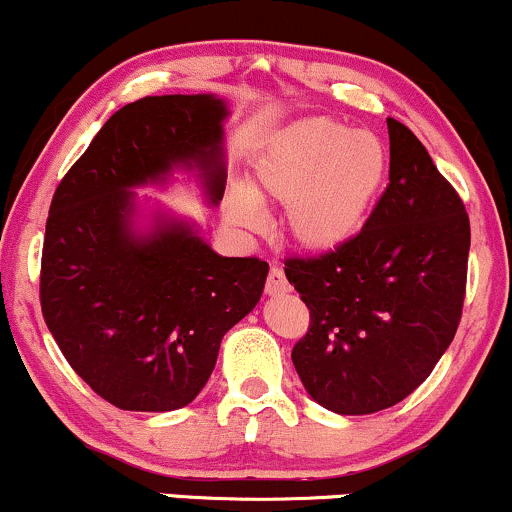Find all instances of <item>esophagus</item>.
Here are the masks:
<instances>
[{
  "mask_svg": "<svg viewBox=\"0 0 512 512\" xmlns=\"http://www.w3.org/2000/svg\"><path fill=\"white\" fill-rule=\"evenodd\" d=\"M264 291H267V295H283V293L291 291V283L286 281V276H283L281 267H272V269H269L267 286H264Z\"/></svg>",
  "mask_w": 512,
  "mask_h": 512,
  "instance_id": "obj_1",
  "label": "esophagus"
}]
</instances>
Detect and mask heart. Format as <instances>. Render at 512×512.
Listing matches in <instances>:
<instances>
[{
  "instance_id": "b5f03b06",
  "label": "heart",
  "mask_w": 512,
  "mask_h": 512,
  "mask_svg": "<svg viewBox=\"0 0 512 512\" xmlns=\"http://www.w3.org/2000/svg\"><path fill=\"white\" fill-rule=\"evenodd\" d=\"M389 147L379 135L315 116L281 128L252 162V190L226 197L240 226L262 224L260 202L283 205V236L305 252H334L367 226L389 181Z\"/></svg>"
}]
</instances>
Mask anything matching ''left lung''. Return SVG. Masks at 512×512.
Returning <instances> with one entry per match:
<instances>
[{
	"instance_id": "8db88e82",
	"label": "left lung",
	"mask_w": 512,
	"mask_h": 512,
	"mask_svg": "<svg viewBox=\"0 0 512 512\" xmlns=\"http://www.w3.org/2000/svg\"><path fill=\"white\" fill-rule=\"evenodd\" d=\"M389 123V186L367 226L319 257H288L286 279L310 310L293 365L338 415L408 398L451 346L463 315L470 219L408 126Z\"/></svg>"
}]
</instances>
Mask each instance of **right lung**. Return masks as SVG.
I'll return each mask as SVG.
<instances>
[{
	"instance_id": "1",
	"label": "right lung",
	"mask_w": 512,
	"mask_h": 512,
	"mask_svg": "<svg viewBox=\"0 0 512 512\" xmlns=\"http://www.w3.org/2000/svg\"><path fill=\"white\" fill-rule=\"evenodd\" d=\"M226 102L162 95L126 104L61 178L42 245L40 305L73 372L121 410L195 400L221 338L260 303L269 264L221 257L193 224L157 212L138 229L131 188L200 171L209 205L226 188Z\"/></svg>"
}]
</instances>
